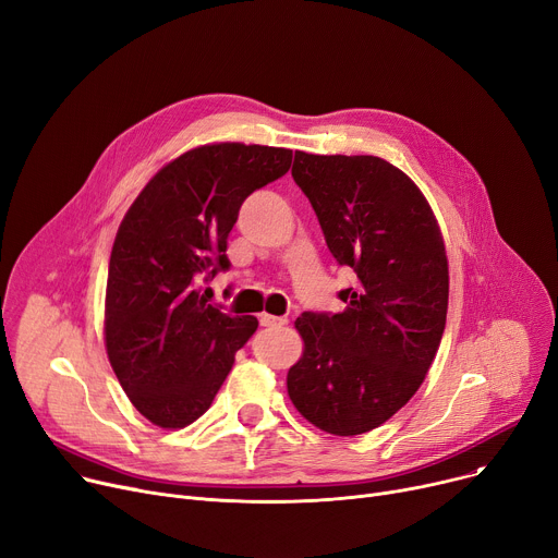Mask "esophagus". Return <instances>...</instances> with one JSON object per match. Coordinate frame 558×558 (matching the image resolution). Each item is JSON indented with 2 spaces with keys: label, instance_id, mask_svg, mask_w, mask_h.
<instances>
[{
  "label": "esophagus",
  "instance_id": "esophagus-1",
  "mask_svg": "<svg viewBox=\"0 0 558 558\" xmlns=\"http://www.w3.org/2000/svg\"><path fill=\"white\" fill-rule=\"evenodd\" d=\"M258 322H260V326H283L288 319L286 317H277V315H270V313H260V317H258Z\"/></svg>",
  "mask_w": 558,
  "mask_h": 558
}]
</instances>
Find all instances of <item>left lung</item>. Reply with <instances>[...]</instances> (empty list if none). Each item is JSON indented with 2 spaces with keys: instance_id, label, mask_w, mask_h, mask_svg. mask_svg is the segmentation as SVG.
<instances>
[{
  "instance_id": "1",
  "label": "left lung",
  "mask_w": 558,
  "mask_h": 558,
  "mask_svg": "<svg viewBox=\"0 0 558 558\" xmlns=\"http://www.w3.org/2000/svg\"><path fill=\"white\" fill-rule=\"evenodd\" d=\"M292 178L326 245L355 272L342 313H304L288 397L319 430L363 435L395 416L437 355L448 311V258L421 189L374 155L294 153Z\"/></svg>"
}]
</instances>
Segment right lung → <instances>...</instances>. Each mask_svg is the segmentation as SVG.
<instances>
[{
	"instance_id": "obj_1",
	"label": "right lung",
	"mask_w": 558,
	"mask_h": 558,
	"mask_svg": "<svg viewBox=\"0 0 558 558\" xmlns=\"http://www.w3.org/2000/svg\"><path fill=\"white\" fill-rule=\"evenodd\" d=\"M292 150L205 144L161 167L125 211L110 254L106 351L133 403L159 428L203 416L258 319L195 290L229 268L227 236L247 195L288 173Z\"/></svg>"
}]
</instances>
